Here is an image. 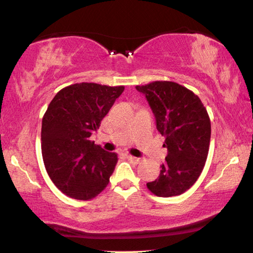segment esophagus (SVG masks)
Segmentation results:
<instances>
[{
	"label": "esophagus",
	"mask_w": 253,
	"mask_h": 253,
	"mask_svg": "<svg viewBox=\"0 0 253 253\" xmlns=\"http://www.w3.org/2000/svg\"><path fill=\"white\" fill-rule=\"evenodd\" d=\"M126 158H128V160L129 161H131V162H134V163H139V158H137V157H134V156H131V155H126Z\"/></svg>",
	"instance_id": "1"
}]
</instances>
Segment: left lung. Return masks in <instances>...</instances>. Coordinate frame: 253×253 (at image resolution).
<instances>
[{"mask_svg":"<svg viewBox=\"0 0 253 253\" xmlns=\"http://www.w3.org/2000/svg\"><path fill=\"white\" fill-rule=\"evenodd\" d=\"M136 89L146 96L168 148L160 176L147 188L162 198L181 195L196 182L207 162L211 138L207 108L193 91L173 81H153Z\"/></svg>","mask_w":253,"mask_h":253,"instance_id":"left-lung-1","label":"left lung"}]
</instances>
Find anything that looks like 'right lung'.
Masks as SVG:
<instances>
[{"label":"right lung","mask_w":253,"mask_h":253,"mask_svg":"<svg viewBox=\"0 0 253 253\" xmlns=\"http://www.w3.org/2000/svg\"><path fill=\"white\" fill-rule=\"evenodd\" d=\"M124 85L81 83L61 89L42 118L41 151L49 177L63 194L87 201L101 193L118 162L90 140Z\"/></svg>","instance_id":"obj_1"}]
</instances>
